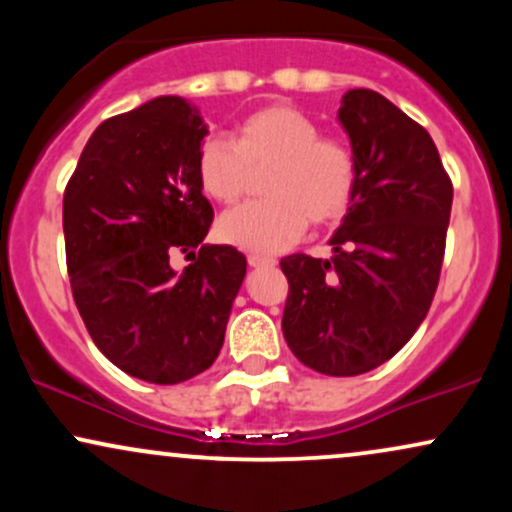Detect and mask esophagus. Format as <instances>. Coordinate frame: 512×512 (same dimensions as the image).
Segmentation results:
<instances>
[{
  "instance_id": "esophagus-1",
  "label": "esophagus",
  "mask_w": 512,
  "mask_h": 512,
  "mask_svg": "<svg viewBox=\"0 0 512 512\" xmlns=\"http://www.w3.org/2000/svg\"><path fill=\"white\" fill-rule=\"evenodd\" d=\"M248 264L250 267H274L276 260L269 255H257V252H252V255H248Z\"/></svg>"
}]
</instances>
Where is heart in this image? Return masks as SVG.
Instances as JSON below:
<instances>
[{
  "mask_svg": "<svg viewBox=\"0 0 512 512\" xmlns=\"http://www.w3.org/2000/svg\"><path fill=\"white\" fill-rule=\"evenodd\" d=\"M264 170V199L228 211L219 236L243 250L279 252L303 236L308 221L342 219L356 192L358 166L351 146L325 137L310 115L291 105H267L245 115L231 139L211 134L199 144L197 178L204 195L236 204L252 170Z\"/></svg>",
  "mask_w": 512,
  "mask_h": 512,
  "instance_id": "1",
  "label": "heart"
}]
</instances>
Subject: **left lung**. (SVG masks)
<instances>
[{
    "instance_id": "obj_1",
    "label": "left lung",
    "mask_w": 512,
    "mask_h": 512,
    "mask_svg": "<svg viewBox=\"0 0 512 512\" xmlns=\"http://www.w3.org/2000/svg\"><path fill=\"white\" fill-rule=\"evenodd\" d=\"M339 122L354 149L351 207L332 260L289 255L281 330L298 361L349 378L378 368L419 330L436 296L452 182L431 134L370 88H351Z\"/></svg>"
}]
</instances>
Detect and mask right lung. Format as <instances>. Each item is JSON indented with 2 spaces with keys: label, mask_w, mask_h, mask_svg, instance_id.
Returning a JSON list of instances; mask_svg holds the SVG:
<instances>
[{
  "label": "right lung",
  "mask_w": 512,
  "mask_h": 512,
  "mask_svg": "<svg viewBox=\"0 0 512 512\" xmlns=\"http://www.w3.org/2000/svg\"><path fill=\"white\" fill-rule=\"evenodd\" d=\"M207 125L185 98L161 96L108 117L64 190L69 284L88 334L132 378L175 385L219 356L243 252L202 245L214 209L197 178ZM191 264L169 267L173 254Z\"/></svg>",
  "instance_id": "add662e5"
}]
</instances>
